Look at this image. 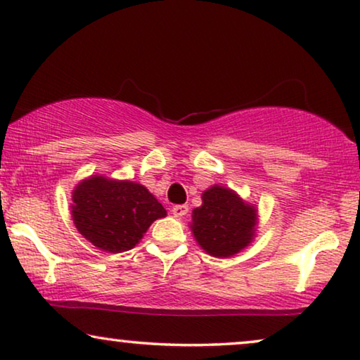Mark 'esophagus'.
I'll return each mask as SVG.
<instances>
[{"label": "esophagus", "mask_w": 360, "mask_h": 360, "mask_svg": "<svg viewBox=\"0 0 360 360\" xmlns=\"http://www.w3.org/2000/svg\"><path fill=\"white\" fill-rule=\"evenodd\" d=\"M188 213V206L186 205H175L174 208H172V214L175 216V218H184Z\"/></svg>", "instance_id": "34e87169"}]
</instances>
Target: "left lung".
I'll use <instances>...</instances> for the list:
<instances>
[{
  "instance_id": "1",
  "label": "left lung",
  "mask_w": 360,
  "mask_h": 360,
  "mask_svg": "<svg viewBox=\"0 0 360 360\" xmlns=\"http://www.w3.org/2000/svg\"><path fill=\"white\" fill-rule=\"evenodd\" d=\"M203 203L191 213L190 229L206 254L228 259L252 243L257 233V206L228 186L213 185L201 193Z\"/></svg>"
}]
</instances>
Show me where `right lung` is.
<instances>
[{"mask_svg": "<svg viewBox=\"0 0 360 360\" xmlns=\"http://www.w3.org/2000/svg\"><path fill=\"white\" fill-rule=\"evenodd\" d=\"M70 213L83 238L103 252L120 254L139 244L167 211L144 185L91 175L72 191Z\"/></svg>", "mask_w": 360, "mask_h": 360, "instance_id": "1", "label": "right lung"}]
</instances>
